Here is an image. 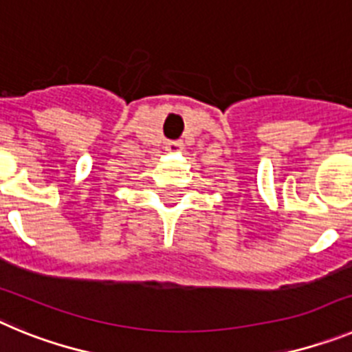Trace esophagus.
I'll return each mask as SVG.
<instances>
[{"instance_id":"34e87169","label":"esophagus","mask_w":352,"mask_h":352,"mask_svg":"<svg viewBox=\"0 0 352 352\" xmlns=\"http://www.w3.org/2000/svg\"><path fill=\"white\" fill-rule=\"evenodd\" d=\"M167 151H182V148H183V142H179V141H170V142H167Z\"/></svg>"}]
</instances>
